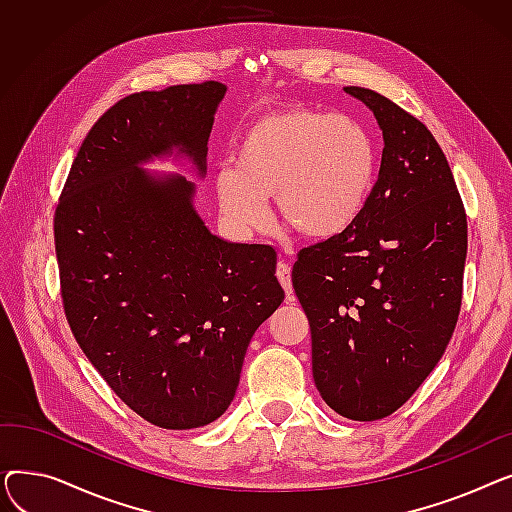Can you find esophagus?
Listing matches in <instances>:
<instances>
[{
	"label": "esophagus",
	"instance_id": "obj_1",
	"mask_svg": "<svg viewBox=\"0 0 512 512\" xmlns=\"http://www.w3.org/2000/svg\"><path fill=\"white\" fill-rule=\"evenodd\" d=\"M276 276H278L280 284L284 286L288 299H292V267L286 261H280L276 267Z\"/></svg>",
	"mask_w": 512,
	"mask_h": 512
}]
</instances>
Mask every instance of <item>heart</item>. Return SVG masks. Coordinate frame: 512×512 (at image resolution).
<instances>
[{
  "label": "heart",
  "instance_id": "heart-1",
  "mask_svg": "<svg viewBox=\"0 0 512 512\" xmlns=\"http://www.w3.org/2000/svg\"><path fill=\"white\" fill-rule=\"evenodd\" d=\"M380 153L357 118L311 107L263 114L220 168L215 193L226 220L253 232L267 224V199L278 218L305 238L326 240L351 228L367 209L378 182Z\"/></svg>",
  "mask_w": 512,
  "mask_h": 512
}]
</instances>
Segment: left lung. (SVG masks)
<instances>
[{
    "instance_id": "left-lung-1",
    "label": "left lung",
    "mask_w": 512,
    "mask_h": 512,
    "mask_svg": "<svg viewBox=\"0 0 512 512\" xmlns=\"http://www.w3.org/2000/svg\"><path fill=\"white\" fill-rule=\"evenodd\" d=\"M344 91L382 128L380 176L351 228L299 251L292 286L309 319L321 398L346 419L375 421L405 405L452 338L467 213L423 122L371 89Z\"/></svg>"
}]
</instances>
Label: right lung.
<instances>
[{
  "mask_svg": "<svg viewBox=\"0 0 512 512\" xmlns=\"http://www.w3.org/2000/svg\"><path fill=\"white\" fill-rule=\"evenodd\" d=\"M224 95L205 80L120 99L80 145L53 218L78 346L124 405L164 429L224 415L255 330L284 301L274 247L211 234L193 182L139 168L176 149L203 176Z\"/></svg>",
  "mask_w": 512,
  "mask_h": 512,
  "instance_id": "right-lung-1",
  "label": "right lung"
}]
</instances>
